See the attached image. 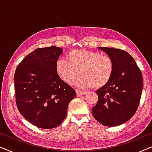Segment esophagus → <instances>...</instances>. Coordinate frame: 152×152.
Segmentation results:
<instances>
[{"instance_id":"obj_1","label":"esophagus","mask_w":152,"mask_h":152,"mask_svg":"<svg viewBox=\"0 0 152 152\" xmlns=\"http://www.w3.org/2000/svg\"><path fill=\"white\" fill-rule=\"evenodd\" d=\"M75 91H76L77 95V96H82V95L86 94V92H84V91L78 90V89H76Z\"/></svg>"}]
</instances>
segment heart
<instances>
[{
	"mask_svg": "<svg viewBox=\"0 0 152 152\" xmlns=\"http://www.w3.org/2000/svg\"><path fill=\"white\" fill-rule=\"evenodd\" d=\"M56 72L60 79L71 84L79 74L76 84L81 88L103 87L111 80L113 72V60L109 55L96 51L78 49L70 51L66 59H58Z\"/></svg>",
	"mask_w": 152,
	"mask_h": 152,
	"instance_id": "b5f03b06",
	"label": "heart"
}]
</instances>
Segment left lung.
<instances>
[{"mask_svg":"<svg viewBox=\"0 0 152 152\" xmlns=\"http://www.w3.org/2000/svg\"><path fill=\"white\" fill-rule=\"evenodd\" d=\"M113 60V72L109 82L96 91L98 100L92 109L93 117L107 126L128 121L136 113L142 89V72L127 52L100 47Z\"/></svg>","mask_w":152,"mask_h":152,"instance_id":"8db88e82","label":"left lung"}]
</instances>
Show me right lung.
Returning <instances> with one entry per match:
<instances>
[{
  "mask_svg": "<svg viewBox=\"0 0 152 152\" xmlns=\"http://www.w3.org/2000/svg\"><path fill=\"white\" fill-rule=\"evenodd\" d=\"M62 51L56 46L34 50L18 64L14 73L18 110L37 127L59 126L67 115L68 104L76 97L74 89L56 72V62Z\"/></svg>",
  "mask_w": 152,
  "mask_h": 152,
  "instance_id": "add662e5",
  "label": "right lung"
}]
</instances>
